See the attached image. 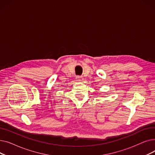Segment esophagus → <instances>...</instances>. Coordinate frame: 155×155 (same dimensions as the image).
<instances>
[{
    "label": "esophagus",
    "instance_id": "obj_1",
    "mask_svg": "<svg viewBox=\"0 0 155 155\" xmlns=\"http://www.w3.org/2000/svg\"><path fill=\"white\" fill-rule=\"evenodd\" d=\"M76 80L78 81V82H82L84 80V77L82 76H77L76 77Z\"/></svg>",
    "mask_w": 155,
    "mask_h": 155
}]
</instances>
